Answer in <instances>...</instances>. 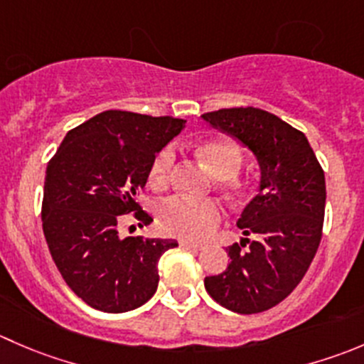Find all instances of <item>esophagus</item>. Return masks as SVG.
Segmentation results:
<instances>
[{
	"label": "esophagus",
	"mask_w": 364,
	"mask_h": 364,
	"mask_svg": "<svg viewBox=\"0 0 364 364\" xmlns=\"http://www.w3.org/2000/svg\"><path fill=\"white\" fill-rule=\"evenodd\" d=\"M179 245L185 247V249H193V250H204V249H206V245H203V243L190 242V240H179Z\"/></svg>",
	"instance_id": "obj_1"
}]
</instances>
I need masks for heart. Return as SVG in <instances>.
Returning <instances> with one entry per match:
<instances>
[{
	"instance_id": "obj_1",
	"label": "heart",
	"mask_w": 364,
	"mask_h": 364,
	"mask_svg": "<svg viewBox=\"0 0 364 364\" xmlns=\"http://www.w3.org/2000/svg\"><path fill=\"white\" fill-rule=\"evenodd\" d=\"M197 156L208 171L218 179L235 178L242 167V151L232 140H204L196 146ZM174 165V149L165 146L154 154L149 165L147 179L153 188H164L171 179ZM235 186V185H232ZM222 217V208L213 199H190L174 196L164 200L156 210V220L165 235L185 240H204L217 229Z\"/></svg>"
}]
</instances>
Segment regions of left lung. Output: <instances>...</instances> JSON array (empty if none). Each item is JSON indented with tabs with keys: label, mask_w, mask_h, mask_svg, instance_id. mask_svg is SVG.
<instances>
[{
	"label": "left lung",
	"mask_w": 364,
	"mask_h": 364,
	"mask_svg": "<svg viewBox=\"0 0 364 364\" xmlns=\"http://www.w3.org/2000/svg\"><path fill=\"white\" fill-rule=\"evenodd\" d=\"M203 119L249 147L259 165L257 193L236 222L245 238L225 249L231 263L204 287L240 315L267 311L295 290L318 249L323 171L304 133L270 112L222 108Z\"/></svg>",
	"instance_id": "1"
}]
</instances>
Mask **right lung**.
<instances>
[{"mask_svg":"<svg viewBox=\"0 0 364 364\" xmlns=\"http://www.w3.org/2000/svg\"><path fill=\"white\" fill-rule=\"evenodd\" d=\"M186 121L107 110L70 129L49 160L42 229L67 287L90 308L126 313L158 288V261L176 240L121 236L124 215L151 224L136 196L154 154Z\"/></svg>","mask_w":364,"mask_h":364,"instance_id":"obj_1","label":"right lung"}]
</instances>
